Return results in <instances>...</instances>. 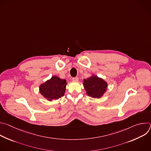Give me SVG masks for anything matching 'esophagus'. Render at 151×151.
Listing matches in <instances>:
<instances>
[{
  "label": "esophagus",
  "instance_id": "obj_1",
  "mask_svg": "<svg viewBox=\"0 0 151 151\" xmlns=\"http://www.w3.org/2000/svg\"><path fill=\"white\" fill-rule=\"evenodd\" d=\"M78 77H75V78H72V80L73 81H78Z\"/></svg>",
  "mask_w": 151,
  "mask_h": 151
}]
</instances>
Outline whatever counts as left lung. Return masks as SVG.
Segmentation results:
<instances>
[{"instance_id":"obj_1","label":"left lung","mask_w":151,"mask_h":151,"mask_svg":"<svg viewBox=\"0 0 151 151\" xmlns=\"http://www.w3.org/2000/svg\"><path fill=\"white\" fill-rule=\"evenodd\" d=\"M83 85L88 96L97 99L103 96L107 87V82L96 75L83 79Z\"/></svg>"}]
</instances>
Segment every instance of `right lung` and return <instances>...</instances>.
Returning <instances> with one entry per match:
<instances>
[{
    "instance_id": "right-lung-1",
    "label": "right lung",
    "mask_w": 151,
    "mask_h": 151,
    "mask_svg": "<svg viewBox=\"0 0 151 151\" xmlns=\"http://www.w3.org/2000/svg\"><path fill=\"white\" fill-rule=\"evenodd\" d=\"M67 85L65 79L56 76L42 83L39 87L40 93L48 101L57 100L64 95Z\"/></svg>"
}]
</instances>
